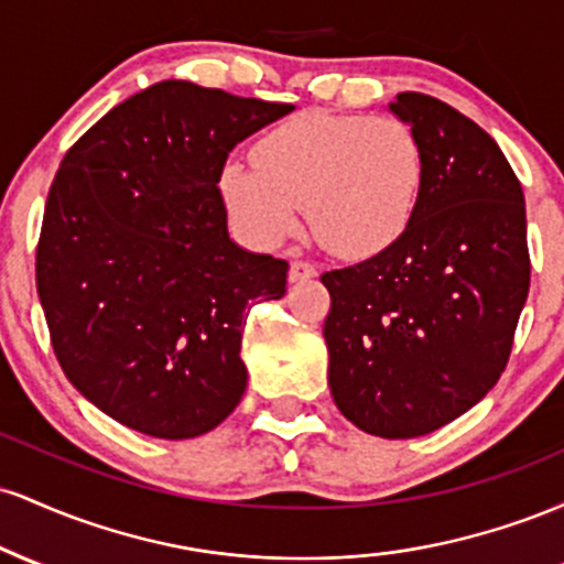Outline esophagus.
Instances as JSON below:
<instances>
[{"label": "esophagus", "mask_w": 564, "mask_h": 564, "mask_svg": "<svg viewBox=\"0 0 564 564\" xmlns=\"http://www.w3.org/2000/svg\"><path fill=\"white\" fill-rule=\"evenodd\" d=\"M315 275H318V268H315V264L302 262V260L291 262V268H289V281H291V283H296V281H310V278H315Z\"/></svg>", "instance_id": "34e87169"}]
</instances>
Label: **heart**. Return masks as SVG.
I'll list each match as a JSON object with an SVG mask.
<instances>
[{
    "instance_id": "obj_1",
    "label": "heart",
    "mask_w": 564,
    "mask_h": 564,
    "mask_svg": "<svg viewBox=\"0 0 564 564\" xmlns=\"http://www.w3.org/2000/svg\"><path fill=\"white\" fill-rule=\"evenodd\" d=\"M257 170L228 161L219 193L236 228L278 246L300 228L341 257H371L403 236L422 191V148L394 116L300 113L254 148Z\"/></svg>"
}]
</instances>
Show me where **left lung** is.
<instances>
[{"label": "left lung", "mask_w": 564, "mask_h": 564, "mask_svg": "<svg viewBox=\"0 0 564 564\" xmlns=\"http://www.w3.org/2000/svg\"><path fill=\"white\" fill-rule=\"evenodd\" d=\"M390 111L422 148L403 236L323 273L328 387L358 430L387 440L440 430L494 390L528 300L525 196L496 140L448 102L400 93Z\"/></svg>", "instance_id": "1"}]
</instances>
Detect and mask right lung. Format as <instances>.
<instances>
[{
    "label": "right lung",
    "mask_w": 564,
    "mask_h": 564,
    "mask_svg": "<svg viewBox=\"0 0 564 564\" xmlns=\"http://www.w3.org/2000/svg\"><path fill=\"white\" fill-rule=\"evenodd\" d=\"M294 111L193 82L127 97L76 140L44 206L36 291L70 384L161 440L215 430L246 392V307L289 264L228 232L219 174L238 142Z\"/></svg>",
    "instance_id": "right-lung-1"
}]
</instances>
